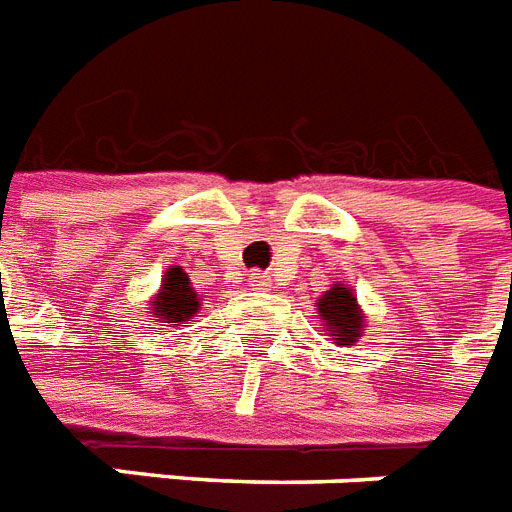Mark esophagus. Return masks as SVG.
<instances>
[{"mask_svg":"<svg viewBox=\"0 0 512 512\" xmlns=\"http://www.w3.org/2000/svg\"><path fill=\"white\" fill-rule=\"evenodd\" d=\"M248 282H251L253 288H269L267 272H259V269H253L251 275H248Z\"/></svg>","mask_w":512,"mask_h":512,"instance_id":"obj_1","label":"esophagus"}]
</instances>
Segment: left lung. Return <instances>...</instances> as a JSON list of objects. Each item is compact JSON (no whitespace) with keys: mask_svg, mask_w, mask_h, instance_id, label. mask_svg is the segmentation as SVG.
Returning <instances> with one entry per match:
<instances>
[{"mask_svg":"<svg viewBox=\"0 0 512 512\" xmlns=\"http://www.w3.org/2000/svg\"><path fill=\"white\" fill-rule=\"evenodd\" d=\"M317 314L335 346H354L365 333V312L354 290L343 282H335L333 288L317 298Z\"/></svg>","mask_w":512,"mask_h":512,"instance_id":"8db88e82","label":"left lung"}]
</instances>
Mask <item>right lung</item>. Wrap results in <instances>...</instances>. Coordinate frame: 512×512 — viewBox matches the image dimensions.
Segmentation results:
<instances>
[{"label": "right lung", "instance_id": "add662e5", "mask_svg": "<svg viewBox=\"0 0 512 512\" xmlns=\"http://www.w3.org/2000/svg\"><path fill=\"white\" fill-rule=\"evenodd\" d=\"M198 309L200 298L185 269H166L161 277V288L150 298V317H155V322H169V327H179L190 322Z\"/></svg>", "mask_w": 512, "mask_h": 512}]
</instances>
